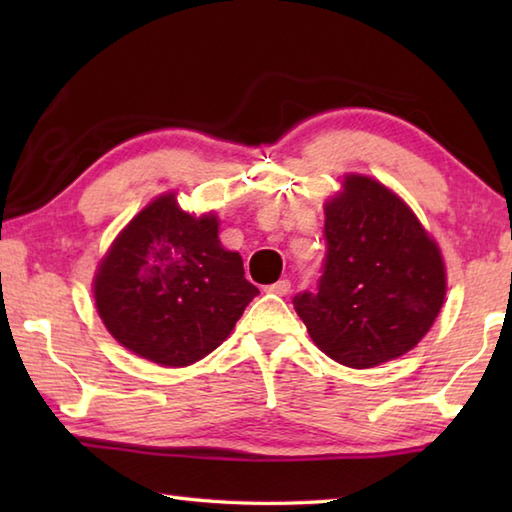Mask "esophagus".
Listing matches in <instances>:
<instances>
[{
	"instance_id": "obj_1",
	"label": "esophagus",
	"mask_w": 512,
	"mask_h": 512,
	"mask_svg": "<svg viewBox=\"0 0 512 512\" xmlns=\"http://www.w3.org/2000/svg\"><path fill=\"white\" fill-rule=\"evenodd\" d=\"M291 291V282L289 280H277L275 284H268L266 293H275V296H287Z\"/></svg>"
}]
</instances>
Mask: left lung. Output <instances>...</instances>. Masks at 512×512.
Listing matches in <instances>:
<instances>
[{
	"mask_svg": "<svg viewBox=\"0 0 512 512\" xmlns=\"http://www.w3.org/2000/svg\"><path fill=\"white\" fill-rule=\"evenodd\" d=\"M327 253L314 293L293 298L329 359L375 368L420 343L445 302V262L400 196L350 173L325 203Z\"/></svg>",
	"mask_w": 512,
	"mask_h": 512,
	"instance_id": "left-lung-1",
	"label": "left lung"
}]
</instances>
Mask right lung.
<instances>
[{
    "label": "right lung",
    "mask_w": 512,
    "mask_h": 512,
    "mask_svg": "<svg viewBox=\"0 0 512 512\" xmlns=\"http://www.w3.org/2000/svg\"><path fill=\"white\" fill-rule=\"evenodd\" d=\"M257 293L241 255L221 246L214 212L187 214L176 194L146 205L94 275V302L108 332L167 368L219 348Z\"/></svg>",
    "instance_id": "add662e5"
}]
</instances>
